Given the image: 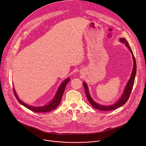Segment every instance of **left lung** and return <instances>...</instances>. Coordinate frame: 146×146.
Here are the masks:
<instances>
[{
	"mask_svg": "<svg viewBox=\"0 0 146 146\" xmlns=\"http://www.w3.org/2000/svg\"><path fill=\"white\" fill-rule=\"evenodd\" d=\"M120 41L123 42L125 43L126 46L128 48V49L130 50V52L131 53L132 55H133V62H134V65H133V70H132V73H131V75L130 76V80H129V82H127L125 88L124 90V92H123V94L122 95V97H121V98L119 99L115 104L111 105H108V106H104V105H100L96 102H95V101L92 99V98L91 97L89 92H88V87H87V85L86 84V83H83V86H84V90H85V93L86 95V97L88 99V101H89V102L90 103V104L92 106V107L100 110V111H112V110H115L119 107H122V105H123L128 100L130 95L131 94V92L132 90V88H133V85H134V82H135V76L136 74V60L135 58V56L133 55V52H132V50L129 45V44H128L127 40H126L125 38H120Z\"/></svg>",
	"mask_w": 146,
	"mask_h": 146,
	"instance_id": "obj_1",
	"label": "left lung"
}]
</instances>
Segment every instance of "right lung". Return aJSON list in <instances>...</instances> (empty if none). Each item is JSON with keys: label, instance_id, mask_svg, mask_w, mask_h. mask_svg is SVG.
Returning a JSON list of instances; mask_svg holds the SVG:
<instances>
[{"label": "right lung", "instance_id": "obj_1", "mask_svg": "<svg viewBox=\"0 0 146 146\" xmlns=\"http://www.w3.org/2000/svg\"><path fill=\"white\" fill-rule=\"evenodd\" d=\"M70 81V78H68L65 80L60 86L58 91L57 93L56 94V96L55 97V98L48 105L44 106V107H32V106H30L28 105L27 104H25V103H24L23 101H21L19 97H17V94L16 93V91L15 90V88H13V92H14V94L15 97L17 98V101L21 104H22L23 106H24L25 107H26L27 108H28L29 110L35 112H49L51 111L52 110H54V109H55L59 105L61 100H62V97L63 96V92L64 91V89L66 88V85L68 83V82Z\"/></svg>", "mask_w": 146, "mask_h": 146}]
</instances>
